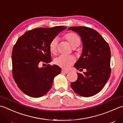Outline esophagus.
<instances>
[{
    "label": "esophagus",
    "instance_id": "1",
    "mask_svg": "<svg viewBox=\"0 0 123 123\" xmlns=\"http://www.w3.org/2000/svg\"><path fill=\"white\" fill-rule=\"evenodd\" d=\"M61 73L62 74H68L69 73V71L66 70H64V69H62L61 71Z\"/></svg>",
    "mask_w": 123,
    "mask_h": 123
}]
</instances>
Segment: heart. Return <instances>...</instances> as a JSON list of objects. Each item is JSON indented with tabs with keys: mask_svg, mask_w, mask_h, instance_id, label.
Listing matches in <instances>:
<instances>
[{
	"mask_svg": "<svg viewBox=\"0 0 123 123\" xmlns=\"http://www.w3.org/2000/svg\"><path fill=\"white\" fill-rule=\"evenodd\" d=\"M64 37L71 46L74 49L77 47L80 44V38L76 33H68L65 35ZM57 44H58V38L57 37H55L50 41L49 45V49L52 54H55L56 53ZM75 61L74 57L71 55L70 56L60 55L54 60V63L62 68L67 69L74 63Z\"/></svg>",
	"mask_w": 123,
	"mask_h": 123,
	"instance_id": "heart-1",
	"label": "heart"
}]
</instances>
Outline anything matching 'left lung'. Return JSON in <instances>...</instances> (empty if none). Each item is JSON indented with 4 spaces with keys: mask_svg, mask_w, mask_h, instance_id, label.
I'll return each instance as SVG.
<instances>
[{
    "mask_svg": "<svg viewBox=\"0 0 123 123\" xmlns=\"http://www.w3.org/2000/svg\"><path fill=\"white\" fill-rule=\"evenodd\" d=\"M77 32L83 44L82 54L74 64L77 70L86 72L78 73V78L70 84L73 90L84 97H92L100 92L111 74L109 46L102 36L92 28L72 26L68 28Z\"/></svg>",
    "mask_w": 123,
    "mask_h": 123,
    "instance_id": "left-lung-1",
    "label": "left lung"
}]
</instances>
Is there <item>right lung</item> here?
I'll return each mask as SVG.
<instances>
[{
    "label": "right lung",
    "instance_id": "obj_1",
    "mask_svg": "<svg viewBox=\"0 0 123 123\" xmlns=\"http://www.w3.org/2000/svg\"><path fill=\"white\" fill-rule=\"evenodd\" d=\"M67 28H38L28 30L18 38L12 50V74L18 88L29 97L39 98L51 88L54 78L61 73L56 65H50L49 43ZM41 62L47 64L39 68Z\"/></svg>",
    "mask_w": 123,
    "mask_h": 123
}]
</instances>
